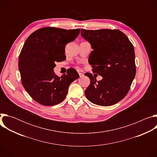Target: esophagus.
Listing matches in <instances>:
<instances>
[{"label":"esophagus","instance_id":"esophagus-1","mask_svg":"<svg viewBox=\"0 0 157 157\" xmlns=\"http://www.w3.org/2000/svg\"><path fill=\"white\" fill-rule=\"evenodd\" d=\"M79 77L80 78H82L83 76H84V74L82 73H81V72H79Z\"/></svg>","mask_w":157,"mask_h":157}]
</instances>
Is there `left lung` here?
Here are the masks:
<instances>
[{
    "label": "left lung",
    "instance_id": "obj_1",
    "mask_svg": "<svg viewBox=\"0 0 157 157\" xmlns=\"http://www.w3.org/2000/svg\"><path fill=\"white\" fill-rule=\"evenodd\" d=\"M81 30V36L91 43L93 49L89 63L94 73L102 76V80L96 81L95 75L85 73L91 81L85 95L94 104L114 105L125 97L136 76L133 44L119 30Z\"/></svg>",
    "mask_w": 157,
    "mask_h": 157
}]
</instances>
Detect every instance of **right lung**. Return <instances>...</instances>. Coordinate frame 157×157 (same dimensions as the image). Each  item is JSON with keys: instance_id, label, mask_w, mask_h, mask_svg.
I'll return each mask as SVG.
<instances>
[{"instance_id": "1", "label": "right lung", "mask_w": 157, "mask_h": 157, "mask_svg": "<svg viewBox=\"0 0 157 157\" xmlns=\"http://www.w3.org/2000/svg\"><path fill=\"white\" fill-rule=\"evenodd\" d=\"M80 30L47 27L33 32L26 40L18 58L21 84L30 97L44 106L61 102L70 84L79 76L73 68L61 77L55 75L56 62L66 59L65 46L77 38Z\"/></svg>"}]
</instances>
